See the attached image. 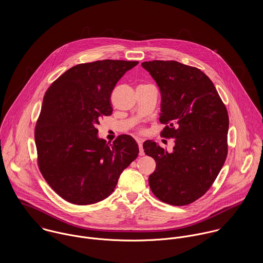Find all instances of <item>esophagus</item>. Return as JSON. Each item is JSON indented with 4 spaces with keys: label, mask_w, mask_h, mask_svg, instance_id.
Returning <instances> with one entry per match:
<instances>
[{
    "label": "esophagus",
    "mask_w": 263,
    "mask_h": 263,
    "mask_svg": "<svg viewBox=\"0 0 263 263\" xmlns=\"http://www.w3.org/2000/svg\"><path fill=\"white\" fill-rule=\"evenodd\" d=\"M137 143L139 145V149H140V156H144L145 152L143 149V140L142 139H137Z\"/></svg>",
    "instance_id": "1"
}]
</instances>
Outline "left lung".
Here are the masks:
<instances>
[{
	"instance_id": "8db88e82",
	"label": "left lung",
	"mask_w": 263,
	"mask_h": 263,
	"mask_svg": "<svg viewBox=\"0 0 263 263\" xmlns=\"http://www.w3.org/2000/svg\"><path fill=\"white\" fill-rule=\"evenodd\" d=\"M161 92V137L174 139L168 153L154 141L151 190L161 201L186 205L201 197L219 175L228 154L229 116L215 85L199 69L175 61L144 62Z\"/></svg>"
}]
</instances>
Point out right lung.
I'll return each mask as SVG.
<instances>
[{
  "instance_id": "1",
  "label": "right lung",
  "mask_w": 263,
  "mask_h": 263,
  "mask_svg": "<svg viewBox=\"0 0 263 263\" xmlns=\"http://www.w3.org/2000/svg\"><path fill=\"white\" fill-rule=\"evenodd\" d=\"M139 62L103 60L80 64L46 90L35 126L39 170L65 200L86 205L112 193L139 147L128 135L112 144L98 138L99 120L112 113L111 93Z\"/></svg>"
}]
</instances>
